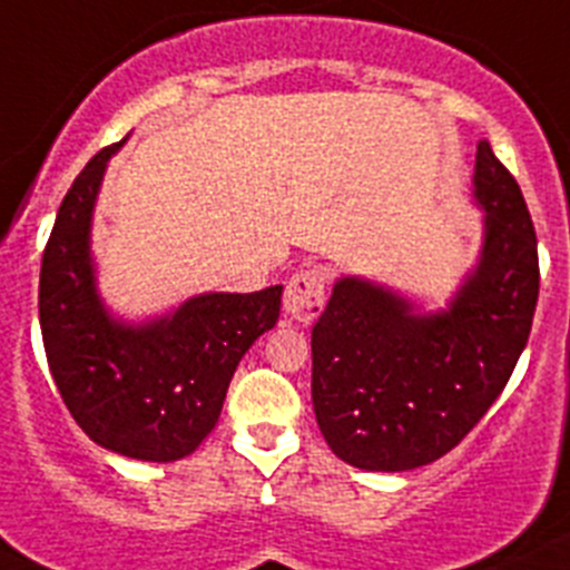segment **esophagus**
Returning <instances> with one entry per match:
<instances>
[{
    "mask_svg": "<svg viewBox=\"0 0 570 570\" xmlns=\"http://www.w3.org/2000/svg\"><path fill=\"white\" fill-rule=\"evenodd\" d=\"M324 291H327V271L324 268H302L291 276L285 288V311L296 322H313L324 307Z\"/></svg>",
    "mask_w": 570,
    "mask_h": 570,
    "instance_id": "esophagus-1",
    "label": "esophagus"
}]
</instances>
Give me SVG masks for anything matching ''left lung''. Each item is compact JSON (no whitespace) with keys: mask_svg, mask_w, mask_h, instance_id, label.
<instances>
[{"mask_svg":"<svg viewBox=\"0 0 570 570\" xmlns=\"http://www.w3.org/2000/svg\"><path fill=\"white\" fill-rule=\"evenodd\" d=\"M481 259L448 311L361 276L335 282L313 324V411L330 451L361 470L400 473L453 451L512 377L540 291L538 237L512 173L479 142Z\"/></svg>","mask_w":570,"mask_h":570,"instance_id":"left-lung-1","label":"left lung"}]
</instances>
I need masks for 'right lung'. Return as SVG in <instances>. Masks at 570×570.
I'll list each match as a JSON object with an SVG mask.
<instances>
[{"label": "right lung", "instance_id": "1", "mask_svg": "<svg viewBox=\"0 0 570 570\" xmlns=\"http://www.w3.org/2000/svg\"><path fill=\"white\" fill-rule=\"evenodd\" d=\"M122 142L91 156L63 195L41 259L38 318L58 392L86 436L119 456L176 462L218 422L237 363L279 318L282 285L195 296L148 324L114 318L97 294L91 213Z\"/></svg>", "mask_w": 570, "mask_h": 570}]
</instances>
